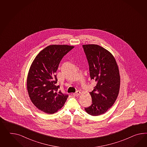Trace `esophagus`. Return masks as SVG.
<instances>
[{
  "instance_id": "esophagus-1",
  "label": "esophagus",
  "mask_w": 147,
  "mask_h": 147,
  "mask_svg": "<svg viewBox=\"0 0 147 147\" xmlns=\"http://www.w3.org/2000/svg\"><path fill=\"white\" fill-rule=\"evenodd\" d=\"M80 94H81V92L80 91H77L75 93H73V96L74 97H78V96H79Z\"/></svg>"
}]
</instances>
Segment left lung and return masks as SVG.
<instances>
[{"label":"left lung","mask_w":147,"mask_h":147,"mask_svg":"<svg viewBox=\"0 0 147 147\" xmlns=\"http://www.w3.org/2000/svg\"><path fill=\"white\" fill-rule=\"evenodd\" d=\"M89 65L90 78L97 84L90 94L92 104L85 108L92 116L103 114L114 105L120 88V75L114 56L97 45H83Z\"/></svg>","instance_id":"1"}]
</instances>
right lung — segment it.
<instances>
[{"mask_svg":"<svg viewBox=\"0 0 147 147\" xmlns=\"http://www.w3.org/2000/svg\"><path fill=\"white\" fill-rule=\"evenodd\" d=\"M66 45H49L36 55L29 69L27 90L36 107L47 114H54L64 105L68 95L56 86V73L61 59L74 48Z\"/></svg>","mask_w":147,"mask_h":147,"instance_id":"add662e5","label":"right lung"}]
</instances>
